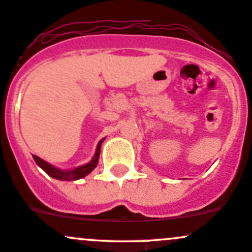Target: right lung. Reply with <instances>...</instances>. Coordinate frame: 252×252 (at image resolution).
<instances>
[{
	"instance_id": "1",
	"label": "right lung",
	"mask_w": 252,
	"mask_h": 252,
	"mask_svg": "<svg viewBox=\"0 0 252 252\" xmlns=\"http://www.w3.org/2000/svg\"><path fill=\"white\" fill-rule=\"evenodd\" d=\"M103 140H105V139H101V140L98 141L95 155H94V157L91 158V161L85 164H81V166L77 167V168L61 169V168H57V167L52 166V164H50L48 162L44 161V159L40 158V157L35 156V155L32 156V158H34V161L36 162V164L42 169V171L46 172L50 177L55 178V179L64 180V182H69V180H78V179H81V178L86 177L88 174H90L91 172L96 168V166H97L98 163V158H100V150H101V145H102Z\"/></svg>"
}]
</instances>
